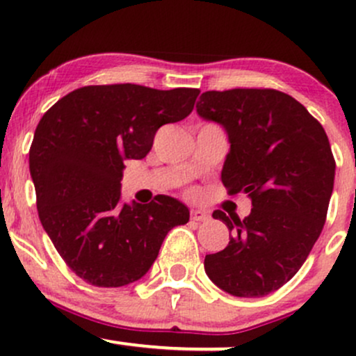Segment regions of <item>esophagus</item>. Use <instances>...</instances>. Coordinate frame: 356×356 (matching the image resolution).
I'll return each mask as SVG.
<instances>
[{
    "label": "esophagus",
    "mask_w": 356,
    "mask_h": 356,
    "mask_svg": "<svg viewBox=\"0 0 356 356\" xmlns=\"http://www.w3.org/2000/svg\"><path fill=\"white\" fill-rule=\"evenodd\" d=\"M211 216L207 214L206 211H201V209H192L191 211V219L192 220H197V222H206V220H209Z\"/></svg>",
    "instance_id": "34e87169"
}]
</instances>
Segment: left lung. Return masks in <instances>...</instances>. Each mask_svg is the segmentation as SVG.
Listing matches in <instances>:
<instances>
[{"label":"left lung","mask_w":356,"mask_h":356,"mask_svg":"<svg viewBox=\"0 0 356 356\" xmlns=\"http://www.w3.org/2000/svg\"><path fill=\"white\" fill-rule=\"evenodd\" d=\"M226 129L231 150L220 181L248 194V218L214 211L229 244L204 259L207 276L239 298L280 289L303 266L320 238L334 182V159L320 122L288 93L273 88L204 92L195 105Z\"/></svg>","instance_id":"obj_1"}]
</instances>
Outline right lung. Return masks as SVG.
Here are the masks:
<instances>
[{
    "instance_id": "1",
    "label": "right lung",
    "mask_w": 356,
    "mask_h": 356,
    "mask_svg": "<svg viewBox=\"0 0 356 356\" xmlns=\"http://www.w3.org/2000/svg\"><path fill=\"white\" fill-rule=\"evenodd\" d=\"M199 92L88 85L40 120L30 147L38 218L67 266L88 284L140 280L167 232L189 220V209L169 195L122 206L120 181L127 159H144L155 132L189 115Z\"/></svg>"
}]
</instances>
